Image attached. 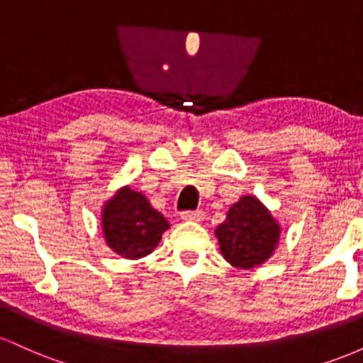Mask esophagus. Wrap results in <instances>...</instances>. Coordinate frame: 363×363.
I'll use <instances>...</instances> for the list:
<instances>
[{"label": "esophagus", "instance_id": "esophagus-1", "mask_svg": "<svg viewBox=\"0 0 363 363\" xmlns=\"http://www.w3.org/2000/svg\"><path fill=\"white\" fill-rule=\"evenodd\" d=\"M181 218L186 220V222H201V220H205V211H203V210L182 211Z\"/></svg>", "mask_w": 363, "mask_h": 363}]
</instances>
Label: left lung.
Returning a JSON list of instances; mask_svg holds the SVG:
<instances>
[{
    "label": "left lung",
    "mask_w": 363,
    "mask_h": 363,
    "mask_svg": "<svg viewBox=\"0 0 363 363\" xmlns=\"http://www.w3.org/2000/svg\"><path fill=\"white\" fill-rule=\"evenodd\" d=\"M223 257L235 268H254L264 262L280 239V225L259 199L242 196L215 230Z\"/></svg>",
    "instance_id": "1"
}]
</instances>
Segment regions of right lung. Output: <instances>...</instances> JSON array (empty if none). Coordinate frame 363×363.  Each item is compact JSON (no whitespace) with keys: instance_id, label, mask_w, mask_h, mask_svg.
<instances>
[{"instance_id":"right-lung-1","label":"right lung","mask_w":363,"mask_h":363,"mask_svg":"<svg viewBox=\"0 0 363 363\" xmlns=\"http://www.w3.org/2000/svg\"><path fill=\"white\" fill-rule=\"evenodd\" d=\"M102 228L112 251L126 259H138L157 247L169 222L153 210L145 194L126 186L104 206Z\"/></svg>"}]
</instances>
